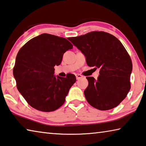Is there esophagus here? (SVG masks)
Masks as SVG:
<instances>
[{
    "mask_svg": "<svg viewBox=\"0 0 146 146\" xmlns=\"http://www.w3.org/2000/svg\"><path fill=\"white\" fill-rule=\"evenodd\" d=\"M83 77V76L82 75H80V74H77L76 75V78H77V80L80 79V78H81Z\"/></svg>",
    "mask_w": 146,
    "mask_h": 146,
    "instance_id": "34e87169",
    "label": "esophagus"
}]
</instances>
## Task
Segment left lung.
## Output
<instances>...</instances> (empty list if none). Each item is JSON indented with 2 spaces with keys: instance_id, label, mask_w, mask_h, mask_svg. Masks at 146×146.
<instances>
[{
  "instance_id": "8db88e82",
  "label": "left lung",
  "mask_w": 146,
  "mask_h": 146,
  "mask_svg": "<svg viewBox=\"0 0 146 146\" xmlns=\"http://www.w3.org/2000/svg\"><path fill=\"white\" fill-rule=\"evenodd\" d=\"M81 50L90 67L100 68L98 80L87 77L88 86L84 94L90 105L107 110L119 105L131 89L133 64L120 41L107 32L93 31L69 38Z\"/></svg>"
}]
</instances>
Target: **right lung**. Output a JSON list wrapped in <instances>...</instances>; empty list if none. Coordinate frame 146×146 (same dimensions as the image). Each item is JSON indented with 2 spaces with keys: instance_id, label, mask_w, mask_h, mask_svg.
I'll return each instance as SVG.
<instances>
[{
  "instance_id": "obj_1",
  "label": "right lung",
  "mask_w": 146,
  "mask_h": 146,
  "mask_svg": "<svg viewBox=\"0 0 146 146\" xmlns=\"http://www.w3.org/2000/svg\"><path fill=\"white\" fill-rule=\"evenodd\" d=\"M73 45L66 38L42 34L31 39L20 48L13 67L17 90L35 109L52 112L64 103L75 75H54L55 66L61 64L64 53Z\"/></svg>"
}]
</instances>
